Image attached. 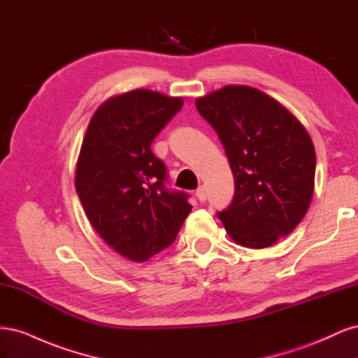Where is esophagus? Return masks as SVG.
<instances>
[{
  "instance_id": "esophagus-1",
  "label": "esophagus",
  "mask_w": 358,
  "mask_h": 358,
  "mask_svg": "<svg viewBox=\"0 0 358 358\" xmlns=\"http://www.w3.org/2000/svg\"><path fill=\"white\" fill-rule=\"evenodd\" d=\"M196 196H197V199L203 203V201H206V199H208V191H206L204 187H200V188L196 191Z\"/></svg>"
}]
</instances>
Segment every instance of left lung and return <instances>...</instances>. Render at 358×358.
Segmentation results:
<instances>
[{
	"label": "left lung",
	"mask_w": 358,
	"mask_h": 358,
	"mask_svg": "<svg viewBox=\"0 0 358 358\" xmlns=\"http://www.w3.org/2000/svg\"><path fill=\"white\" fill-rule=\"evenodd\" d=\"M224 145L234 197L218 213L246 248L272 246L306 215L315 187V148L306 128L266 92L229 85L196 100Z\"/></svg>",
	"instance_id": "obj_1"
}]
</instances>
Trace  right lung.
<instances>
[{"mask_svg":"<svg viewBox=\"0 0 358 358\" xmlns=\"http://www.w3.org/2000/svg\"><path fill=\"white\" fill-rule=\"evenodd\" d=\"M183 104L180 96L134 90L110 96L92 115L74 185L95 231L113 251L142 263L175 242L192 206L170 192L154 138Z\"/></svg>","mask_w":358,"mask_h":358,"instance_id":"right-lung-1","label":"right lung"}]
</instances>
